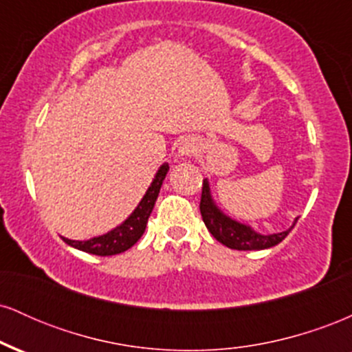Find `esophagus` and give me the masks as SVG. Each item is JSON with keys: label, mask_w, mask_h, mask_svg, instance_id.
I'll use <instances>...</instances> for the list:
<instances>
[{"label": "esophagus", "mask_w": 352, "mask_h": 352, "mask_svg": "<svg viewBox=\"0 0 352 352\" xmlns=\"http://www.w3.org/2000/svg\"><path fill=\"white\" fill-rule=\"evenodd\" d=\"M193 151H195V144L193 142H184L179 148V152L182 153V155H188V153H192Z\"/></svg>", "instance_id": "1"}]
</instances>
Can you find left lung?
I'll list each match as a JSON object with an SVG mask.
<instances>
[{"mask_svg": "<svg viewBox=\"0 0 352 352\" xmlns=\"http://www.w3.org/2000/svg\"><path fill=\"white\" fill-rule=\"evenodd\" d=\"M200 213L201 218H204L205 227L215 236V240L220 241L221 245L228 246V248L243 250V252H248V250H266L281 243L298 221V218H294L292 227L280 233L265 235V233L256 232L253 227L235 220V218L227 215L223 210L218 207L212 197V188H210V182L207 179L204 180V188H201Z\"/></svg>", "mask_w": 352, "mask_h": 352, "instance_id": "8db88e82", "label": "left lung"}]
</instances>
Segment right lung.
Returning a JSON list of instances; mask_svg holds the SVG:
<instances>
[{
	"label": "right lung",
	"mask_w": 352,
	"mask_h": 352,
	"mask_svg": "<svg viewBox=\"0 0 352 352\" xmlns=\"http://www.w3.org/2000/svg\"><path fill=\"white\" fill-rule=\"evenodd\" d=\"M168 172V164L165 162L159 167L155 177L148 185L147 192L144 193L142 200L139 201V205L134 208V212L131 213L120 225H117L116 228H112L111 232L104 233V235L92 236L89 240H69L66 236H60L67 245L72 248L80 250V252H86L91 254H98V256H112V254L124 253L125 250H129L131 246H134L139 238L144 235L145 227H147L148 217H151L153 205H155L157 197H159L160 187H162V182Z\"/></svg>",
	"instance_id": "1"
}]
</instances>
